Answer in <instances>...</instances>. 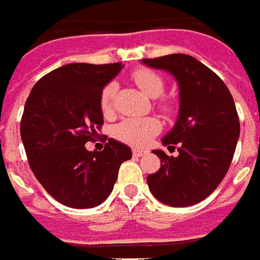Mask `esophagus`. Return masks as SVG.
<instances>
[{"mask_svg": "<svg viewBox=\"0 0 260 260\" xmlns=\"http://www.w3.org/2000/svg\"><path fill=\"white\" fill-rule=\"evenodd\" d=\"M147 151L146 150H140V149H134L133 150V156L134 157H142V156H144Z\"/></svg>", "mask_w": 260, "mask_h": 260, "instance_id": "obj_1", "label": "esophagus"}]
</instances>
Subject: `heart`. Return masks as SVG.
<instances>
[{"label": "heart", "mask_w": 260, "mask_h": 260, "mask_svg": "<svg viewBox=\"0 0 260 260\" xmlns=\"http://www.w3.org/2000/svg\"><path fill=\"white\" fill-rule=\"evenodd\" d=\"M134 83L140 87L143 93L151 99H156L165 90L161 77L147 69H137L132 73ZM117 87L110 83L100 94V109L104 116H110L113 111V100ZM160 123L154 117H128L121 120L113 127V136L120 142L130 146H144L150 142L154 134L158 133Z\"/></svg>", "instance_id": "b5f03b06"}]
</instances>
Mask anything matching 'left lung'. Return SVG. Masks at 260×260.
Wrapping results in <instances>:
<instances>
[{
  "label": "left lung",
  "mask_w": 260,
  "mask_h": 260,
  "mask_svg": "<svg viewBox=\"0 0 260 260\" xmlns=\"http://www.w3.org/2000/svg\"><path fill=\"white\" fill-rule=\"evenodd\" d=\"M151 69L163 70L179 85V114L173 128L161 139L177 144V156L153 150L160 169L147 176L151 194L167 206L196 205L223 180L238 144L240 124L231 91L205 64L187 54L144 58Z\"/></svg>",
  "instance_id": "8db88e82"
}]
</instances>
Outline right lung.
I'll use <instances>...</instances> for the list:
<instances>
[{
    "label": "right lung",
    "instance_id": "obj_1",
    "mask_svg": "<svg viewBox=\"0 0 260 260\" xmlns=\"http://www.w3.org/2000/svg\"><path fill=\"white\" fill-rule=\"evenodd\" d=\"M121 62H74L38 80L25 102L21 140L37 180L61 205L90 209L113 191L118 167L132 149L109 139L103 151H88L102 128L100 94L121 71Z\"/></svg>",
    "mask_w": 260,
    "mask_h": 260
}]
</instances>
